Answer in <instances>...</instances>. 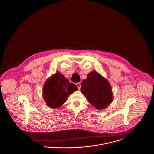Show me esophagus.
<instances>
[{
  "mask_svg": "<svg viewBox=\"0 0 154 154\" xmlns=\"http://www.w3.org/2000/svg\"><path fill=\"white\" fill-rule=\"evenodd\" d=\"M76 86H77L78 89L80 90V88H81V83H76Z\"/></svg>",
  "mask_w": 154,
  "mask_h": 154,
  "instance_id": "esophagus-1",
  "label": "esophagus"
}]
</instances>
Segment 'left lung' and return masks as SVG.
Here are the masks:
<instances>
[{
  "instance_id": "obj_1",
  "label": "left lung",
  "mask_w": 154,
  "mask_h": 154,
  "mask_svg": "<svg viewBox=\"0 0 154 154\" xmlns=\"http://www.w3.org/2000/svg\"><path fill=\"white\" fill-rule=\"evenodd\" d=\"M81 85V92L95 108L105 109L112 102L113 95L109 83L96 71L89 73Z\"/></svg>"
}]
</instances>
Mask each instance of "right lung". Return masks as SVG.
<instances>
[{
	"label": "right lung",
	"mask_w": 154,
	"mask_h": 154,
	"mask_svg": "<svg viewBox=\"0 0 154 154\" xmlns=\"http://www.w3.org/2000/svg\"><path fill=\"white\" fill-rule=\"evenodd\" d=\"M78 90V88L69 82L60 72L52 75L44 84L43 96L47 105L57 108L62 105L68 96Z\"/></svg>",
	"instance_id": "add662e5"
}]
</instances>
